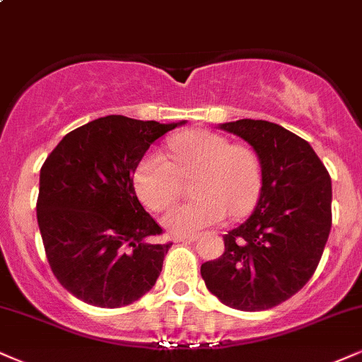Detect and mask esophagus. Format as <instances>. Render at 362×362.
Returning <instances> with one entry per match:
<instances>
[{
    "label": "esophagus",
    "mask_w": 362,
    "mask_h": 362,
    "mask_svg": "<svg viewBox=\"0 0 362 362\" xmlns=\"http://www.w3.org/2000/svg\"><path fill=\"white\" fill-rule=\"evenodd\" d=\"M199 238V234H177V236H173L175 239V243H182V241H195V239Z\"/></svg>",
    "instance_id": "esophagus-1"
}]
</instances>
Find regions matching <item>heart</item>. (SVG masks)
Segmentation results:
<instances>
[{
	"instance_id": "heart-1",
	"label": "heart",
	"mask_w": 362,
	"mask_h": 362,
	"mask_svg": "<svg viewBox=\"0 0 362 362\" xmlns=\"http://www.w3.org/2000/svg\"><path fill=\"white\" fill-rule=\"evenodd\" d=\"M172 162L160 153L146 155L134 170V189L139 200L153 212L175 202L180 180L192 182L197 200L173 207L163 224L177 234H192L219 224L226 216L243 217L258 202L261 163L246 143H230L224 134L192 129L168 143Z\"/></svg>"
}]
</instances>
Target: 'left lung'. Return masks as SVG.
Wrapping results in <instances>:
<instances>
[{"mask_svg": "<svg viewBox=\"0 0 362 362\" xmlns=\"http://www.w3.org/2000/svg\"><path fill=\"white\" fill-rule=\"evenodd\" d=\"M221 129L255 148L263 184L255 212L224 234V252L200 275L224 305L267 310L302 290L319 267L332 226L330 175L305 139L280 124L239 119Z\"/></svg>", "mask_w": 362, "mask_h": 362, "instance_id": "1", "label": "left lung"}]
</instances>
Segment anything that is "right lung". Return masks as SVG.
<instances>
[{
    "label": "right lung",
    "instance_id": "right-lung-1",
    "mask_svg": "<svg viewBox=\"0 0 362 362\" xmlns=\"http://www.w3.org/2000/svg\"><path fill=\"white\" fill-rule=\"evenodd\" d=\"M177 124L106 116L74 129L40 170L37 221L52 273L89 305L117 308L151 290L173 243L134 192L151 143Z\"/></svg>",
    "mask_w": 362,
    "mask_h": 362
}]
</instances>
